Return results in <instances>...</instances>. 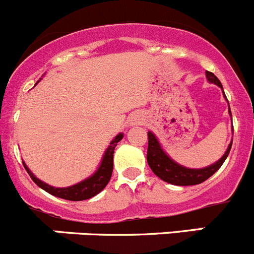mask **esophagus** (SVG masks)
<instances>
[{
  "instance_id": "esophagus-1",
  "label": "esophagus",
  "mask_w": 254,
  "mask_h": 254,
  "mask_svg": "<svg viewBox=\"0 0 254 254\" xmlns=\"http://www.w3.org/2000/svg\"><path fill=\"white\" fill-rule=\"evenodd\" d=\"M139 117H134V118H132V120H131V123H132V124H135V123H137V122H139Z\"/></svg>"
}]
</instances>
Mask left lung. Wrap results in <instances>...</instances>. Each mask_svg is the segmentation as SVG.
Listing matches in <instances>:
<instances>
[{"label": "left lung", "mask_w": 254, "mask_h": 254, "mask_svg": "<svg viewBox=\"0 0 254 254\" xmlns=\"http://www.w3.org/2000/svg\"><path fill=\"white\" fill-rule=\"evenodd\" d=\"M207 81L210 83H214L216 86H219L222 89V93H224L225 99L227 101L226 96H225L224 88H222L221 82L219 81V78L214 75L212 72L206 71L205 72ZM229 103V101H227ZM229 114L231 117L232 115L231 111H230V104H229ZM232 131H234V127H232ZM148 136V147H147V163L150 166V168L152 170V172L155 173L158 178H161L162 181L167 182L170 184H175V186H195V184H200L203 182H205L207 178H210L220 167L222 166V163L225 162V160L229 156L230 150H231L232 141L230 142L229 147L225 151L224 156L220 158L219 161L214 162L212 165L207 166L204 168H188L184 167V166L179 165L176 161H173L170 156L166 153V151L163 150L162 146H161L160 141L156 137V135L152 131L147 132Z\"/></svg>", "instance_id": "obj_1"}]
</instances>
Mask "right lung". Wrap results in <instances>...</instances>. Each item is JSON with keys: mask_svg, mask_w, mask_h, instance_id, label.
Masks as SVG:
<instances>
[{"mask_svg": "<svg viewBox=\"0 0 254 254\" xmlns=\"http://www.w3.org/2000/svg\"><path fill=\"white\" fill-rule=\"evenodd\" d=\"M123 136H124V134H123V132H119V134L112 140L109 146L107 147V150L104 151V155L103 157H102L101 163H99L98 168H97V171L93 175L89 176L88 178L83 179V181L78 182V183L73 184V186L66 187V188H56V187L49 186L48 183L40 181L39 178H37V177L33 175L32 171L28 168V166L25 165L24 162H23V166H24V168L27 170L30 178L33 179V182H34L39 188L44 189L45 191H48L51 195H55L58 196V198L72 201L86 200V199L93 198L94 195L101 193V191L106 188L108 182L111 181L113 172V153H114L115 146H117V143L123 139Z\"/></svg>", "mask_w": 254, "mask_h": 254, "instance_id": "right-lung-1", "label": "right lung"}]
</instances>
